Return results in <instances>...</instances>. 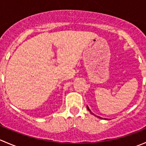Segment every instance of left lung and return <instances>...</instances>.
I'll use <instances>...</instances> for the list:
<instances>
[{"instance_id": "left-lung-1", "label": "left lung", "mask_w": 146, "mask_h": 146, "mask_svg": "<svg viewBox=\"0 0 146 146\" xmlns=\"http://www.w3.org/2000/svg\"><path fill=\"white\" fill-rule=\"evenodd\" d=\"M88 110H89V111H90V112H91V111H90V110L89 107H88Z\"/></svg>"}]
</instances>
